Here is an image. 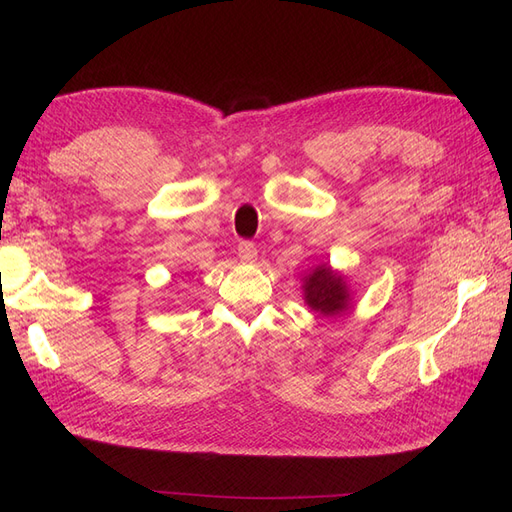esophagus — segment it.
Masks as SVG:
<instances>
[{"mask_svg":"<svg viewBox=\"0 0 512 512\" xmlns=\"http://www.w3.org/2000/svg\"><path fill=\"white\" fill-rule=\"evenodd\" d=\"M237 250H239V256H241V260H254V258H256V254H258V250H256L254 241H247V239L239 241Z\"/></svg>","mask_w":512,"mask_h":512,"instance_id":"34e87169","label":"esophagus"}]
</instances>
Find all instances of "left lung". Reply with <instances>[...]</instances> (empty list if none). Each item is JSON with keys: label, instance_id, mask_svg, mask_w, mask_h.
Returning a JSON list of instances; mask_svg holds the SVG:
<instances>
[{"label": "left lung", "instance_id": "8db88e82", "mask_svg": "<svg viewBox=\"0 0 512 512\" xmlns=\"http://www.w3.org/2000/svg\"><path fill=\"white\" fill-rule=\"evenodd\" d=\"M305 301L322 316H337L348 309L350 294L344 277L335 275L329 267H318L305 280Z\"/></svg>", "mask_w": 512, "mask_h": 512}]
</instances>
